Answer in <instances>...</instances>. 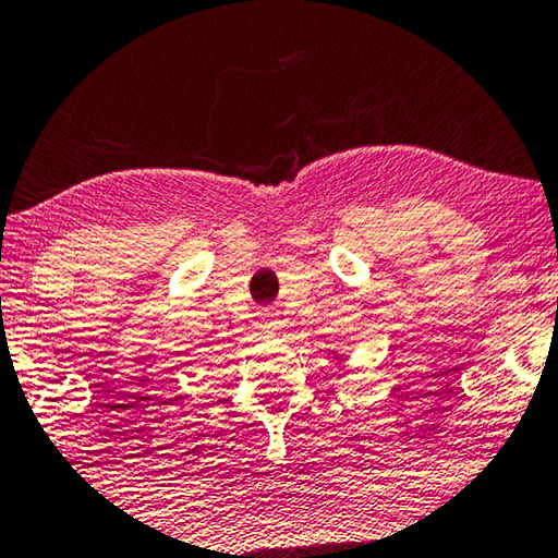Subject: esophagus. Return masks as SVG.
Segmentation results:
<instances>
[{
	"label": "esophagus",
	"mask_w": 558,
	"mask_h": 558,
	"mask_svg": "<svg viewBox=\"0 0 558 558\" xmlns=\"http://www.w3.org/2000/svg\"><path fill=\"white\" fill-rule=\"evenodd\" d=\"M257 324H260L263 331H276L278 328V313L270 311V308H263L260 313H257Z\"/></svg>",
	"instance_id": "34e87169"
}]
</instances>
